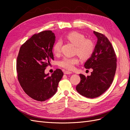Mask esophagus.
Returning <instances> with one entry per match:
<instances>
[{
    "label": "esophagus",
    "mask_w": 130,
    "mask_h": 130,
    "mask_svg": "<svg viewBox=\"0 0 130 130\" xmlns=\"http://www.w3.org/2000/svg\"><path fill=\"white\" fill-rule=\"evenodd\" d=\"M72 72H70V71H68V70H65L64 72V74H72Z\"/></svg>",
    "instance_id": "esophagus-1"
}]
</instances>
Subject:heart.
Masks as SVG:
<instances>
[{
  "instance_id": "1",
  "label": "heart",
  "mask_w": 130,
  "mask_h": 130,
  "mask_svg": "<svg viewBox=\"0 0 130 130\" xmlns=\"http://www.w3.org/2000/svg\"><path fill=\"white\" fill-rule=\"evenodd\" d=\"M66 38L76 46L75 54H77L83 60H87L92 56L94 51L93 42L89 39H86L83 34L76 31H73L66 35ZM61 43L57 42L53 46V52L55 55H58L60 53ZM79 62L78 57H65L59 62L61 67L68 70H72L74 66Z\"/></svg>"
}]
</instances>
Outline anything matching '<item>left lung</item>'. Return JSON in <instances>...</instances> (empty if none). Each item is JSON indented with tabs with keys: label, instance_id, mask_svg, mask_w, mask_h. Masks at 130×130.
I'll list each match as a JSON object with an SVG mask.
<instances>
[{
	"label": "left lung",
	"instance_id": "1",
	"mask_svg": "<svg viewBox=\"0 0 130 130\" xmlns=\"http://www.w3.org/2000/svg\"><path fill=\"white\" fill-rule=\"evenodd\" d=\"M98 38L92 56L85 63L86 69L92 68L90 76L80 74L81 81L77 92L88 98L102 95L112 84L117 69V56L113 47L104 35L94 31Z\"/></svg>",
	"mask_w": 130,
	"mask_h": 130
}]
</instances>
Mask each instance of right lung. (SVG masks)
I'll use <instances>...</instances> for the list:
<instances>
[{
	"label": "right lung",
	"instance_id": "add662e5",
	"mask_svg": "<svg viewBox=\"0 0 130 130\" xmlns=\"http://www.w3.org/2000/svg\"><path fill=\"white\" fill-rule=\"evenodd\" d=\"M55 41V36L52 31H43L34 34L19 49L16 63L18 80L25 93L35 100L44 101L52 97L63 75L60 69L51 76L44 73L54 60Z\"/></svg>",
	"mask_w": 130,
	"mask_h": 130
}]
</instances>
